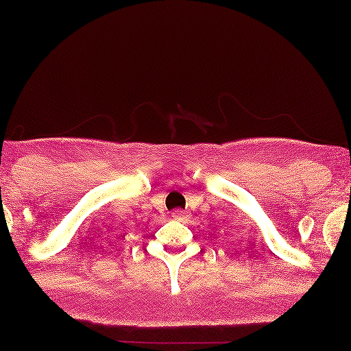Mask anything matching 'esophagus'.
Instances as JSON below:
<instances>
[{
  "label": "esophagus",
  "instance_id": "esophagus-1",
  "mask_svg": "<svg viewBox=\"0 0 351 351\" xmlns=\"http://www.w3.org/2000/svg\"><path fill=\"white\" fill-rule=\"evenodd\" d=\"M171 216H173L175 219H180V221H184L187 218L186 211H182V210H173V213H171Z\"/></svg>",
  "mask_w": 351,
  "mask_h": 351
}]
</instances>
